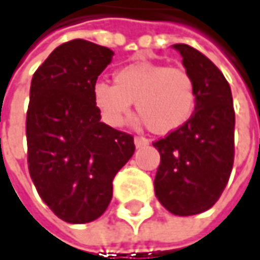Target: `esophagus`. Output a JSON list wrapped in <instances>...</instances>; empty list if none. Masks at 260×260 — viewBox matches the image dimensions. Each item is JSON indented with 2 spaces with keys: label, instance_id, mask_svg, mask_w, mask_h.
<instances>
[{
  "label": "esophagus",
  "instance_id": "obj_1",
  "mask_svg": "<svg viewBox=\"0 0 260 260\" xmlns=\"http://www.w3.org/2000/svg\"><path fill=\"white\" fill-rule=\"evenodd\" d=\"M134 143H135V146H137V147H143V146H147V144H149V140H147V138H144V137L137 135V137L134 138Z\"/></svg>",
  "mask_w": 260,
  "mask_h": 260
}]
</instances>
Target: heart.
<instances>
[{
    "mask_svg": "<svg viewBox=\"0 0 260 260\" xmlns=\"http://www.w3.org/2000/svg\"><path fill=\"white\" fill-rule=\"evenodd\" d=\"M113 82H96L92 90L95 106L111 126L125 123L134 103L143 120L156 134L181 128L195 111V82L181 67L132 62L114 71Z\"/></svg>",
    "mask_w": 260,
    "mask_h": 260,
    "instance_id": "heart-1",
    "label": "heart"
}]
</instances>
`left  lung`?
Here are the masks:
<instances>
[{"label":"left lung","instance_id":"obj_1","mask_svg":"<svg viewBox=\"0 0 260 260\" xmlns=\"http://www.w3.org/2000/svg\"><path fill=\"white\" fill-rule=\"evenodd\" d=\"M197 87L192 117L154 141L160 164L154 177L159 202L176 216H193L220 198L234 165L235 111L222 71L187 44H174Z\"/></svg>","mask_w":260,"mask_h":260}]
</instances>
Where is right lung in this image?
Masks as SVG:
<instances>
[{"mask_svg":"<svg viewBox=\"0 0 260 260\" xmlns=\"http://www.w3.org/2000/svg\"><path fill=\"white\" fill-rule=\"evenodd\" d=\"M113 50L86 40L56 47L32 76L26 111L28 168L38 195L68 223L107 210L113 178L135 152L134 137L100 122L93 86Z\"/></svg>","mask_w":260,"mask_h":260,"instance_id":"obj_1","label":"right lung"}]
</instances>
